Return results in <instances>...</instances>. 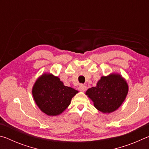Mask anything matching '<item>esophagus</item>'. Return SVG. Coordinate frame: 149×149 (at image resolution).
<instances>
[{"label":"esophagus","instance_id":"34e87169","mask_svg":"<svg viewBox=\"0 0 149 149\" xmlns=\"http://www.w3.org/2000/svg\"><path fill=\"white\" fill-rule=\"evenodd\" d=\"M78 89H79L80 91H85L87 89V87H86V86H85V85H83V84H81V85H79V87H78Z\"/></svg>","mask_w":149,"mask_h":149}]
</instances>
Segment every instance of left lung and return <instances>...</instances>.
<instances>
[{"instance_id":"obj_1","label":"left lung","mask_w":149,"mask_h":149,"mask_svg":"<svg viewBox=\"0 0 149 149\" xmlns=\"http://www.w3.org/2000/svg\"><path fill=\"white\" fill-rule=\"evenodd\" d=\"M128 93V85L125 81L118 74L103 76L97 83L86 91L97 110L104 113L112 112L124 101Z\"/></svg>"}]
</instances>
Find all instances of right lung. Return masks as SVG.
Returning <instances> with one entry per match:
<instances>
[{
    "label": "right lung",
    "mask_w": 149,
    "mask_h": 149,
    "mask_svg": "<svg viewBox=\"0 0 149 149\" xmlns=\"http://www.w3.org/2000/svg\"><path fill=\"white\" fill-rule=\"evenodd\" d=\"M77 93L72 87L64 86L58 77L52 74L40 77L32 90L36 104L49 116H57L64 112Z\"/></svg>",
    "instance_id": "right-lung-1"
}]
</instances>
